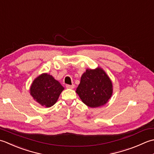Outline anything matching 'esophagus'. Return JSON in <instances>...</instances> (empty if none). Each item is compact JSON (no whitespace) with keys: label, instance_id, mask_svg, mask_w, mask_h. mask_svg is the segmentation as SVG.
Masks as SVG:
<instances>
[{"label":"esophagus","instance_id":"34e87169","mask_svg":"<svg viewBox=\"0 0 154 154\" xmlns=\"http://www.w3.org/2000/svg\"><path fill=\"white\" fill-rule=\"evenodd\" d=\"M66 86L67 88H69V89H74V87H75L74 84H72V85H68H68H66Z\"/></svg>","mask_w":154,"mask_h":154}]
</instances>
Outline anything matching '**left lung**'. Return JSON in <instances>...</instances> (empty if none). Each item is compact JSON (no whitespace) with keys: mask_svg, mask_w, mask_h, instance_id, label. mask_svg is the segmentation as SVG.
I'll use <instances>...</instances> for the list:
<instances>
[{"mask_svg":"<svg viewBox=\"0 0 154 154\" xmlns=\"http://www.w3.org/2000/svg\"><path fill=\"white\" fill-rule=\"evenodd\" d=\"M76 92L88 107H100L105 105L112 96V82L101 67L87 68L82 75Z\"/></svg>","mask_w":154,"mask_h":154,"instance_id":"8db88e82","label":"left lung"}]
</instances>
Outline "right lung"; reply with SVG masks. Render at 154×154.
I'll return each mask as SVG.
<instances>
[{"label": "right lung", "instance_id": "obj_1", "mask_svg": "<svg viewBox=\"0 0 154 154\" xmlns=\"http://www.w3.org/2000/svg\"><path fill=\"white\" fill-rule=\"evenodd\" d=\"M64 89V88L52 75L42 73L33 80L30 88V94L39 104L50 108L57 102Z\"/></svg>", "mask_w": 154, "mask_h": 154}]
</instances>
